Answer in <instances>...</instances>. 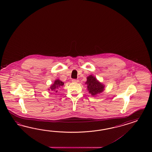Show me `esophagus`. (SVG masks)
Returning <instances> with one entry per match:
<instances>
[{"mask_svg":"<svg viewBox=\"0 0 152 152\" xmlns=\"http://www.w3.org/2000/svg\"><path fill=\"white\" fill-rule=\"evenodd\" d=\"M72 82H74V83H77V82H78V80H76V79H72Z\"/></svg>","mask_w":152,"mask_h":152,"instance_id":"1","label":"esophagus"}]
</instances>
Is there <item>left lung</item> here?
<instances>
[{
	"mask_svg": "<svg viewBox=\"0 0 152 152\" xmlns=\"http://www.w3.org/2000/svg\"><path fill=\"white\" fill-rule=\"evenodd\" d=\"M86 84L87 90L92 96L101 94L104 90V85L99 82L96 78L92 75H90L87 77Z\"/></svg>",
	"mask_w": 152,
	"mask_h": 152,
	"instance_id": "1",
	"label": "left lung"
}]
</instances>
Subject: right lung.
Here are the masks:
<instances>
[{"mask_svg":"<svg viewBox=\"0 0 152 152\" xmlns=\"http://www.w3.org/2000/svg\"><path fill=\"white\" fill-rule=\"evenodd\" d=\"M64 85V82H62L61 81H60V80H58V79L56 80L53 84L51 85L49 90H51L52 91H55L56 92H57L58 90H56V89H58L59 87L63 86Z\"/></svg>","mask_w":152,"mask_h":152,"instance_id":"right-lung-1","label":"right lung"}]
</instances>
